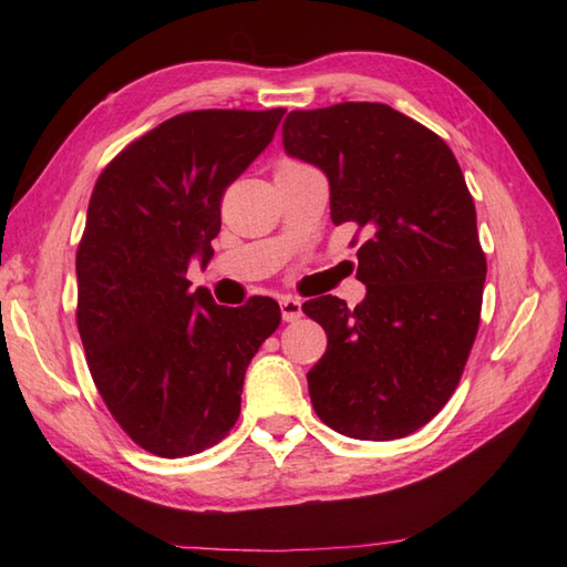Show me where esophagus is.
I'll list each match as a JSON object with an SVG mask.
<instances>
[{"instance_id":"1","label":"esophagus","mask_w":567,"mask_h":567,"mask_svg":"<svg viewBox=\"0 0 567 567\" xmlns=\"http://www.w3.org/2000/svg\"><path fill=\"white\" fill-rule=\"evenodd\" d=\"M280 311H282L285 321H299L305 317L302 315V302H299V299H282Z\"/></svg>"}]
</instances>
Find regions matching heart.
Instances as JSON below:
<instances>
[{"label":"heart","instance_id":"b5f03b06","mask_svg":"<svg viewBox=\"0 0 567 567\" xmlns=\"http://www.w3.org/2000/svg\"><path fill=\"white\" fill-rule=\"evenodd\" d=\"M297 165H299V163H292V161H287V163H282L280 167H297Z\"/></svg>","mask_w":567,"mask_h":567}]
</instances>
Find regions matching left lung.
Returning <instances> with one entry per match:
<instances>
[{
	"label": "left lung",
	"mask_w": 567,
	"mask_h": 567,
	"mask_svg": "<svg viewBox=\"0 0 567 567\" xmlns=\"http://www.w3.org/2000/svg\"><path fill=\"white\" fill-rule=\"evenodd\" d=\"M282 146L329 177L331 221L365 234L363 302L302 305L329 336L307 372L315 412L351 439L409 436L451 400L480 327L487 260L461 165L433 131L378 102L290 112Z\"/></svg>",
	"instance_id": "obj_1"
}]
</instances>
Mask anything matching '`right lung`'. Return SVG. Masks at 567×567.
I'll return each instance as SVG.
<instances>
[{"instance_id": "right-lung-1", "label": "right lung", "mask_w": 567, "mask_h": 567, "mask_svg": "<svg viewBox=\"0 0 567 567\" xmlns=\"http://www.w3.org/2000/svg\"><path fill=\"white\" fill-rule=\"evenodd\" d=\"M285 110L167 118L104 167L78 246V329L92 380L143 451L185 457L226 439L250 358L280 305H216L189 292L214 256L226 187L268 148Z\"/></svg>"}]
</instances>
